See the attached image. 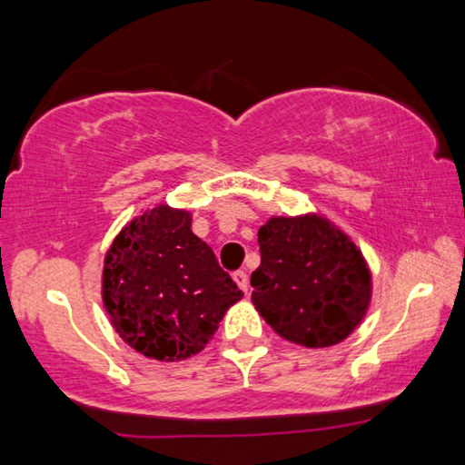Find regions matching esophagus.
I'll list each match as a JSON object with an SVG mask.
<instances>
[{
	"instance_id": "34e87169",
	"label": "esophagus",
	"mask_w": 465,
	"mask_h": 465,
	"mask_svg": "<svg viewBox=\"0 0 465 465\" xmlns=\"http://www.w3.org/2000/svg\"><path fill=\"white\" fill-rule=\"evenodd\" d=\"M233 280H235V284H238L242 291L248 292V273H246L244 270L235 272V273H233Z\"/></svg>"
}]
</instances>
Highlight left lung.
<instances>
[{"mask_svg":"<svg viewBox=\"0 0 465 465\" xmlns=\"http://www.w3.org/2000/svg\"><path fill=\"white\" fill-rule=\"evenodd\" d=\"M259 251L251 299L286 341L329 348L362 322L372 289L369 265L329 219L272 217L259 230Z\"/></svg>","mask_w":465,"mask_h":465,"instance_id":"8db88e82","label":"left lung"}]
</instances>
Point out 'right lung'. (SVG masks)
<instances>
[{
  "mask_svg": "<svg viewBox=\"0 0 465 465\" xmlns=\"http://www.w3.org/2000/svg\"><path fill=\"white\" fill-rule=\"evenodd\" d=\"M242 291L192 214L160 204L130 221L104 257L103 301L130 348L155 361H185L211 341Z\"/></svg>",
  "mask_w": 465,
  "mask_h": 465,
  "instance_id": "right-lung-1",
  "label": "right lung"
}]
</instances>
